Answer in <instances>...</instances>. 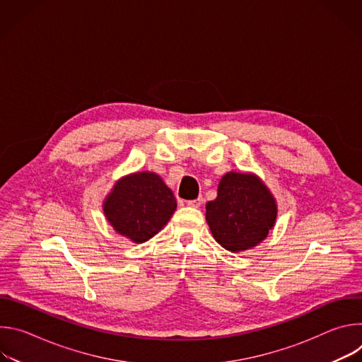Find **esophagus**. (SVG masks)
I'll list each match as a JSON object with an SVG mask.
<instances>
[{"instance_id":"esophagus-1","label":"esophagus","mask_w":362,"mask_h":362,"mask_svg":"<svg viewBox=\"0 0 362 362\" xmlns=\"http://www.w3.org/2000/svg\"><path fill=\"white\" fill-rule=\"evenodd\" d=\"M186 204L189 206V208H199V206L202 204V197H197V199H193V200H187Z\"/></svg>"}]
</instances>
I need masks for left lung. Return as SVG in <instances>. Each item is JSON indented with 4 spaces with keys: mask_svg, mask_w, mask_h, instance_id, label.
Here are the masks:
<instances>
[{
    "mask_svg": "<svg viewBox=\"0 0 362 362\" xmlns=\"http://www.w3.org/2000/svg\"><path fill=\"white\" fill-rule=\"evenodd\" d=\"M276 218V199L259 176L249 172L223 175L216 199L206 203V222L215 240L233 253L265 240Z\"/></svg>",
    "mask_w": 362,
    "mask_h": 362,
    "instance_id": "8db88e82",
    "label": "left lung"
}]
</instances>
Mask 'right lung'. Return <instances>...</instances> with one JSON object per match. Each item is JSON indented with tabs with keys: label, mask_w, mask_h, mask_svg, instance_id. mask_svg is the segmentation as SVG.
I'll return each mask as SVG.
<instances>
[{
	"label": "right lung",
	"mask_w": 362,
	"mask_h": 362,
	"mask_svg": "<svg viewBox=\"0 0 362 362\" xmlns=\"http://www.w3.org/2000/svg\"><path fill=\"white\" fill-rule=\"evenodd\" d=\"M177 208L173 192L154 172H134L120 177L103 200L110 226L133 243L158 235Z\"/></svg>",
	"instance_id": "1"
}]
</instances>
